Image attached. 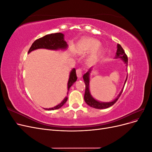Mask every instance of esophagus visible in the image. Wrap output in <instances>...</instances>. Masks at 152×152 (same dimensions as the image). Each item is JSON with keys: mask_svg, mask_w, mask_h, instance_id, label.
<instances>
[{"mask_svg": "<svg viewBox=\"0 0 152 152\" xmlns=\"http://www.w3.org/2000/svg\"><path fill=\"white\" fill-rule=\"evenodd\" d=\"M76 73H77V75L78 78H81L82 75V69H80V68L77 69V70H76Z\"/></svg>", "mask_w": 152, "mask_h": 152, "instance_id": "1", "label": "esophagus"}]
</instances>
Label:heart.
<instances>
[{
    "mask_svg": "<svg viewBox=\"0 0 152 152\" xmlns=\"http://www.w3.org/2000/svg\"><path fill=\"white\" fill-rule=\"evenodd\" d=\"M100 45L101 42L98 40L91 38L84 39L78 43L77 50L79 53L85 54L93 52L95 50V51L91 56V59H95L100 53L99 49Z\"/></svg>",
    "mask_w": 152,
    "mask_h": 152,
    "instance_id": "b5f03b06",
    "label": "heart"
}]
</instances>
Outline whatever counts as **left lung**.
Wrapping results in <instances>:
<instances>
[{
    "mask_svg": "<svg viewBox=\"0 0 152 152\" xmlns=\"http://www.w3.org/2000/svg\"><path fill=\"white\" fill-rule=\"evenodd\" d=\"M115 58H121L124 61V62L126 64V65L127 66V63H128L127 56L126 54L125 53V51L124 50L123 48L121 47V45L118 44H117V53L115 55ZM91 71H92V67L83 75V79L86 84V90H85V94H84V100L86 103L88 104L89 107L94 108H97V109H104V108L110 107L111 106H112L113 104H114L116 103L119 97H120V96L121 95L123 91L124 87H123V89L121 91L120 94L118 95L117 98L115 99L113 101H112V102H98V101L96 100L90 93L89 81H90V73ZM127 79V75L126 77V79L125 80V82H124V86H125Z\"/></svg>",
    "mask_w": 152,
    "mask_h": 152,
    "instance_id": "1",
    "label": "left lung"
}]
</instances>
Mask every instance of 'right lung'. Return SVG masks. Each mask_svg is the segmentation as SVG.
I'll list each match as a JSON object with an SVG mask.
<instances>
[{"mask_svg":"<svg viewBox=\"0 0 152 152\" xmlns=\"http://www.w3.org/2000/svg\"><path fill=\"white\" fill-rule=\"evenodd\" d=\"M68 47L67 43L66 41L64 40V35L61 33H56L46 35L42 37L39 39H37L35 42L32 44L31 47L28 50V53H30L32 50H34L38 49H46L49 50H59L66 49ZM77 79L76 75V70L75 68H73L72 70L70 72V76H69V79L68 82V92L70 89V87L73 84L74 82H76ZM68 99V97H65V98L63 100L61 103L56 105V107L50 108H45V110H54L61 108L63 104L66 102Z\"/></svg>","mask_w":152,"mask_h":152,"instance_id":"add662e5","label":"right lung"}]
</instances>
